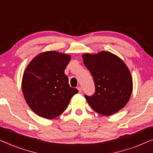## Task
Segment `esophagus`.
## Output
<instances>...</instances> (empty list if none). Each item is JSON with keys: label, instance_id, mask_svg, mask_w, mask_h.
<instances>
[{"label": "esophagus", "instance_id": "obj_1", "mask_svg": "<svg viewBox=\"0 0 153 153\" xmlns=\"http://www.w3.org/2000/svg\"><path fill=\"white\" fill-rule=\"evenodd\" d=\"M77 89L79 90V93H81V92H82V89H81V87H78V88H77Z\"/></svg>", "mask_w": 153, "mask_h": 153}]
</instances>
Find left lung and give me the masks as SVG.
Masks as SVG:
<instances>
[{
  "instance_id": "obj_1",
  "label": "left lung",
  "mask_w": 153,
  "mask_h": 153,
  "mask_svg": "<svg viewBox=\"0 0 153 153\" xmlns=\"http://www.w3.org/2000/svg\"><path fill=\"white\" fill-rule=\"evenodd\" d=\"M85 66L93 77L95 93L92 97L85 95L93 109L108 116L124 107L130 99L133 81L125 62L109 51L82 55Z\"/></svg>"
}]
</instances>
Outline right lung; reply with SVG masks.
Returning a JSON list of instances; mask_svg holds the SVG:
<instances>
[{
  "instance_id": "add662e5",
  "label": "right lung",
  "mask_w": 153,
  "mask_h": 153,
  "mask_svg": "<svg viewBox=\"0 0 153 153\" xmlns=\"http://www.w3.org/2000/svg\"><path fill=\"white\" fill-rule=\"evenodd\" d=\"M71 56L56 51L37 54L25 69L22 93L29 107L47 119L59 116L79 91L71 88L65 74Z\"/></svg>"
}]
</instances>
